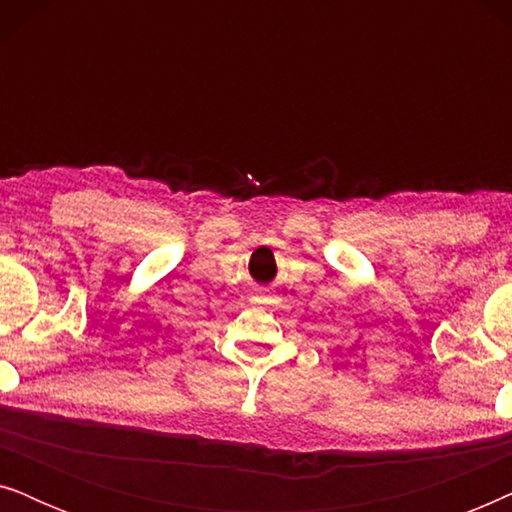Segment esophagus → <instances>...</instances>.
Here are the masks:
<instances>
[{
    "label": "esophagus",
    "instance_id": "34e87169",
    "mask_svg": "<svg viewBox=\"0 0 512 512\" xmlns=\"http://www.w3.org/2000/svg\"><path fill=\"white\" fill-rule=\"evenodd\" d=\"M251 300H254L256 305H270V303H275V296H272L270 289H258V293Z\"/></svg>",
    "mask_w": 512,
    "mask_h": 512
}]
</instances>
